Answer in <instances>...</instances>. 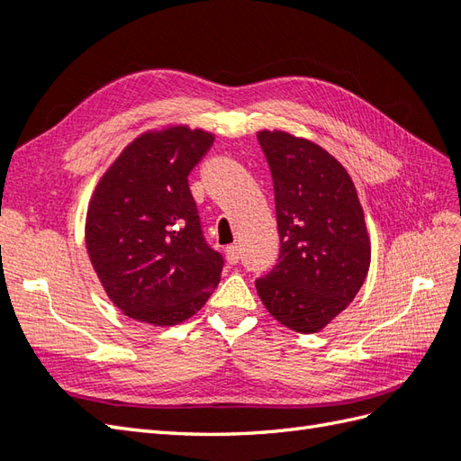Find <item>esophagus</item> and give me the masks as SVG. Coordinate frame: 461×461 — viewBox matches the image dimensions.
Wrapping results in <instances>:
<instances>
[{"label": "esophagus", "mask_w": 461, "mask_h": 461, "mask_svg": "<svg viewBox=\"0 0 461 461\" xmlns=\"http://www.w3.org/2000/svg\"><path fill=\"white\" fill-rule=\"evenodd\" d=\"M226 259L230 265H238L240 263V248L238 245H228L226 248Z\"/></svg>", "instance_id": "34e87169"}]
</instances>
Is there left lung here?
<instances>
[{
	"instance_id": "1",
	"label": "left lung",
	"mask_w": 461,
	"mask_h": 461,
	"mask_svg": "<svg viewBox=\"0 0 461 461\" xmlns=\"http://www.w3.org/2000/svg\"><path fill=\"white\" fill-rule=\"evenodd\" d=\"M275 188L281 251L255 281L265 308L286 328L314 334L366 281L371 243L348 170L322 147L285 131L257 133Z\"/></svg>"
}]
</instances>
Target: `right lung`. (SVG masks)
I'll use <instances>...</instances> for the list:
<instances>
[{"label":"right lung","instance_id":"1","mask_svg":"<svg viewBox=\"0 0 461 461\" xmlns=\"http://www.w3.org/2000/svg\"><path fill=\"white\" fill-rule=\"evenodd\" d=\"M213 137L188 127L145 133L102 176L86 218L94 271L117 308L155 326L196 314L220 283L223 257L202 231L188 186Z\"/></svg>","mask_w":461,"mask_h":461}]
</instances>
